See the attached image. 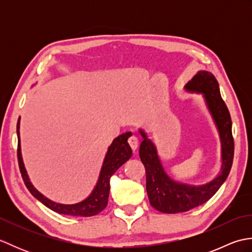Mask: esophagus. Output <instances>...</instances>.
<instances>
[{"label":"esophagus","instance_id":"1","mask_svg":"<svg viewBox=\"0 0 252 252\" xmlns=\"http://www.w3.org/2000/svg\"><path fill=\"white\" fill-rule=\"evenodd\" d=\"M127 143H129L130 147L132 148L133 152H135L137 147H138V138L135 135H132L131 137H129V140H127Z\"/></svg>","mask_w":252,"mask_h":252}]
</instances>
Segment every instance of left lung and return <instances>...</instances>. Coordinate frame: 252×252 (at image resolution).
Instances as JSON below:
<instances>
[{"mask_svg": "<svg viewBox=\"0 0 252 252\" xmlns=\"http://www.w3.org/2000/svg\"><path fill=\"white\" fill-rule=\"evenodd\" d=\"M189 92L201 93L211 116L218 126L222 143L221 173L207 184L191 186L170 179L164 172L157 149L146 133L140 130L143 142L140 157L146 171V190L151 205L163 213L186 212L207 202L224 183L231 171L234 158V138L232 119L221 97L216 77L211 72L199 71L185 85Z\"/></svg>", "mask_w": 252, "mask_h": 252, "instance_id": "1", "label": "left lung"}]
</instances>
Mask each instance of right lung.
Wrapping results in <instances>:
<instances>
[{
  "label": "right lung",
  "mask_w": 252,
  "mask_h": 252,
  "mask_svg": "<svg viewBox=\"0 0 252 252\" xmlns=\"http://www.w3.org/2000/svg\"><path fill=\"white\" fill-rule=\"evenodd\" d=\"M19 125H20V117L17 122V136H18V148H17V157L18 164L20 169L21 176L27 186V189L33 195L37 200H40L44 206L50 208L51 210L55 211L60 215H67L73 217H93L98 215L99 212L104 210L108 202L109 189H110V178L116 171L119 169L121 165L126 162L132 156V149L127 143L132 133L126 132L123 134L116 137L112 141L111 145L108 147V151L104 159L103 167L100 170V174L97 183H96L95 189L91 192V195L81 202L74 203V205H62V203H56L50 199H47L41 192L37 191L33 185L29 181L28 174L26 172L25 165L23 162V157H21L20 151V136H19Z\"/></svg>",
  "instance_id": "1"
}]
</instances>
